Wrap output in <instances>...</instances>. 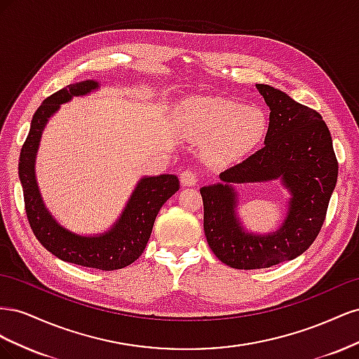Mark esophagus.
<instances>
[{"label":"esophagus","instance_id":"34e87169","mask_svg":"<svg viewBox=\"0 0 359 359\" xmlns=\"http://www.w3.org/2000/svg\"><path fill=\"white\" fill-rule=\"evenodd\" d=\"M180 178H181L182 186H186V187H191V186H194V184L199 181L198 172L193 170V169H184L181 172V177Z\"/></svg>","mask_w":359,"mask_h":359}]
</instances>
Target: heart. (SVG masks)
<instances>
[{
    "instance_id": "1",
    "label": "heart",
    "mask_w": 359,
    "mask_h": 359,
    "mask_svg": "<svg viewBox=\"0 0 359 359\" xmlns=\"http://www.w3.org/2000/svg\"><path fill=\"white\" fill-rule=\"evenodd\" d=\"M182 116L201 135L214 137V151L222 158H238L264 139L268 121L259 107H244L224 99L196 97L182 106Z\"/></svg>"
}]
</instances>
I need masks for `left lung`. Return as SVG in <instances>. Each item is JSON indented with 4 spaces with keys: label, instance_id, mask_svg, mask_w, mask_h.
<instances>
[{
    "label": "left lung",
    "instance_id": "left-lung-1",
    "mask_svg": "<svg viewBox=\"0 0 359 359\" xmlns=\"http://www.w3.org/2000/svg\"><path fill=\"white\" fill-rule=\"evenodd\" d=\"M269 106L265 145L220 173L223 184L202 187L203 231L212 253L236 269L278 265L302 255L316 240L334 191L339 161L322 115L269 85L256 83ZM280 176L292 193L288 217L273 236L245 234L234 217L229 182Z\"/></svg>",
    "mask_w": 359,
    "mask_h": 359
}]
</instances>
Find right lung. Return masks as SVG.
I'll return each instance as SVG.
<instances>
[{"instance_id": "obj_1", "label": "right lung", "mask_w": 359, "mask_h": 359, "mask_svg": "<svg viewBox=\"0 0 359 359\" xmlns=\"http://www.w3.org/2000/svg\"><path fill=\"white\" fill-rule=\"evenodd\" d=\"M95 88L97 82L83 81L72 83L43 100L32 116L29 133L20 149L19 180L24 189L28 223L48 252L70 264L114 271L133 264L144 253L156 217L163 203L178 191L180 181L175 175L144 178L130 198L121 219L112 231L100 236L74 235L52 219L41 202L34 178V158L41 130L48 123V118L58 111L61 103L69 102L73 95H83Z\"/></svg>"}]
</instances>
